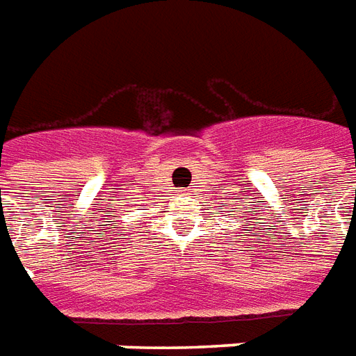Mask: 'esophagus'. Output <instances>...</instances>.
Returning <instances> with one entry per match:
<instances>
[{"label":"esophagus","mask_w":356,"mask_h":356,"mask_svg":"<svg viewBox=\"0 0 356 356\" xmlns=\"http://www.w3.org/2000/svg\"><path fill=\"white\" fill-rule=\"evenodd\" d=\"M185 194H186V193H183V196H185Z\"/></svg>","instance_id":"obj_1"}]
</instances>
